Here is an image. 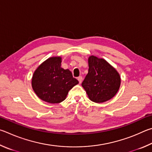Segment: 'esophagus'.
I'll list each match as a JSON object with an SVG mask.
<instances>
[{
    "label": "esophagus",
    "instance_id": "34e87169",
    "mask_svg": "<svg viewBox=\"0 0 152 152\" xmlns=\"http://www.w3.org/2000/svg\"><path fill=\"white\" fill-rule=\"evenodd\" d=\"M77 79H78V81L79 82V83H81V82H82V80H83V78H82L81 76H79V77L77 78Z\"/></svg>",
    "mask_w": 152,
    "mask_h": 152
}]
</instances>
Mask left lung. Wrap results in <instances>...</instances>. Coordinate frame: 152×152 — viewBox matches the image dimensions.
Listing matches in <instances>:
<instances>
[{"instance_id":"left-lung-1","label":"left lung","mask_w":152,"mask_h":152,"mask_svg":"<svg viewBox=\"0 0 152 152\" xmlns=\"http://www.w3.org/2000/svg\"><path fill=\"white\" fill-rule=\"evenodd\" d=\"M88 73L82 87L92 102L103 103L115 96L120 87L121 78L115 69L103 58L91 56Z\"/></svg>"}]
</instances>
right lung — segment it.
<instances>
[{
    "instance_id": "obj_1",
    "label": "right lung",
    "mask_w": 152,
    "mask_h": 152,
    "mask_svg": "<svg viewBox=\"0 0 152 152\" xmlns=\"http://www.w3.org/2000/svg\"><path fill=\"white\" fill-rule=\"evenodd\" d=\"M61 58L50 57L36 69L32 79V87L40 99L50 103H58L79 83L69 69L61 67Z\"/></svg>"
}]
</instances>
